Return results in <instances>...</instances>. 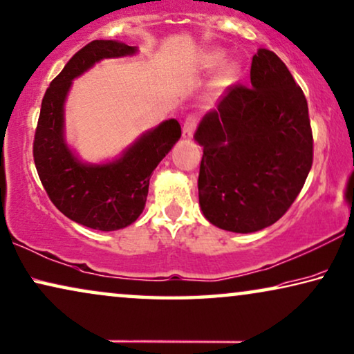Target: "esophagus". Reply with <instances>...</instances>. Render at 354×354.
<instances>
[{"label": "esophagus", "mask_w": 354, "mask_h": 354, "mask_svg": "<svg viewBox=\"0 0 354 354\" xmlns=\"http://www.w3.org/2000/svg\"><path fill=\"white\" fill-rule=\"evenodd\" d=\"M196 126H198V120L196 116H188L185 122H183V129H182V136L183 139H192L194 131H196Z\"/></svg>", "instance_id": "esophagus-1"}]
</instances>
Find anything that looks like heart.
Here are the masks:
<instances>
[{"instance_id":"heart-1","label":"heart","mask_w":354,"mask_h":354,"mask_svg":"<svg viewBox=\"0 0 354 354\" xmlns=\"http://www.w3.org/2000/svg\"><path fill=\"white\" fill-rule=\"evenodd\" d=\"M222 60H223V55L222 54H220V53H212V54L207 55L206 64H207V66H217V65L222 64ZM238 73H239V70H238L236 65H228L227 68H225L222 73H220V76L217 78V84L218 86H225V84L233 83V81L238 78Z\"/></svg>"}]
</instances>
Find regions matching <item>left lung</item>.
<instances>
[{"label": "left lung", "instance_id": "8db88e82", "mask_svg": "<svg viewBox=\"0 0 354 354\" xmlns=\"http://www.w3.org/2000/svg\"><path fill=\"white\" fill-rule=\"evenodd\" d=\"M199 206L209 222L254 233L283 217L313 165L308 104L288 66L259 49L250 86L234 84L199 122Z\"/></svg>", "mask_w": 354, "mask_h": 354}]
</instances>
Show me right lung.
<instances>
[{
    "label": "right lung",
    "instance_id": "add662e5",
    "mask_svg": "<svg viewBox=\"0 0 354 354\" xmlns=\"http://www.w3.org/2000/svg\"><path fill=\"white\" fill-rule=\"evenodd\" d=\"M136 53V46L115 39H95L80 49L46 91L35 132V166L49 199L70 220L100 232L121 230L139 218L153 171L182 136L177 120L162 121L104 165L83 162L66 145L64 105L73 80L102 59Z\"/></svg>",
    "mask_w": 354,
    "mask_h": 354
}]
</instances>
